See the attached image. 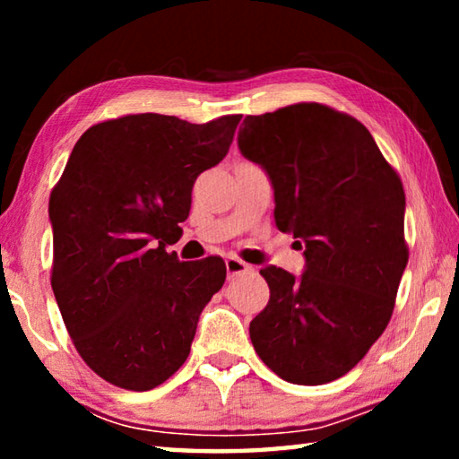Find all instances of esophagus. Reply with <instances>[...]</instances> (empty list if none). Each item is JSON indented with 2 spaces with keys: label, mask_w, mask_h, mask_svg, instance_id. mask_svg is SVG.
<instances>
[{
  "label": "esophagus",
  "mask_w": 459,
  "mask_h": 459,
  "mask_svg": "<svg viewBox=\"0 0 459 459\" xmlns=\"http://www.w3.org/2000/svg\"><path fill=\"white\" fill-rule=\"evenodd\" d=\"M248 271H253V267L248 265V263H245L243 259H238V257H229L227 259V273H229V277L243 275V273H248Z\"/></svg>",
  "instance_id": "34e87169"
}]
</instances>
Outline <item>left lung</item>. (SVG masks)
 <instances>
[{"mask_svg": "<svg viewBox=\"0 0 459 459\" xmlns=\"http://www.w3.org/2000/svg\"><path fill=\"white\" fill-rule=\"evenodd\" d=\"M238 150L265 168L275 222L304 242L299 279L265 267L269 304L248 325L255 352L293 385L359 364L391 320L409 261L405 190L370 131L320 103L247 115Z\"/></svg>", "mask_w": 459, "mask_h": 459, "instance_id": "obj_1", "label": "left lung"}]
</instances>
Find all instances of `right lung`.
Masks as SVG:
<instances>
[{
  "label": "right lung",
  "mask_w": 459,
  "mask_h": 459,
  "mask_svg": "<svg viewBox=\"0 0 459 459\" xmlns=\"http://www.w3.org/2000/svg\"><path fill=\"white\" fill-rule=\"evenodd\" d=\"M240 115L188 123L137 113L89 127L50 194L52 291L73 344L100 378L150 391L190 354L227 279L221 257L178 261L192 186L229 153Z\"/></svg>",
  "instance_id": "obj_1"
}]
</instances>
